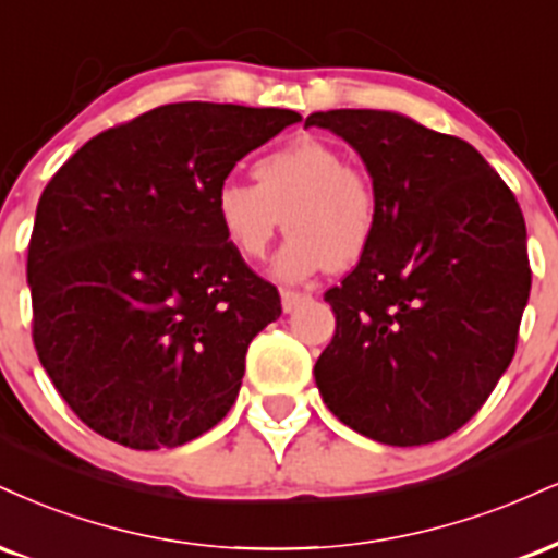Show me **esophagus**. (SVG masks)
<instances>
[{
	"label": "esophagus",
	"mask_w": 558,
	"mask_h": 558,
	"mask_svg": "<svg viewBox=\"0 0 558 558\" xmlns=\"http://www.w3.org/2000/svg\"><path fill=\"white\" fill-rule=\"evenodd\" d=\"M280 299H283V312H293L299 304H304V301H308L312 296L308 293H299V291H288V288H283L280 291Z\"/></svg>",
	"instance_id": "esophagus-1"
}]
</instances>
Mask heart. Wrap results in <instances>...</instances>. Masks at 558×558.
<instances>
[{
  "mask_svg": "<svg viewBox=\"0 0 558 558\" xmlns=\"http://www.w3.org/2000/svg\"><path fill=\"white\" fill-rule=\"evenodd\" d=\"M252 177L254 186L226 181L213 199L220 233L241 259L265 257L283 218L291 236L272 270L288 283L355 265L368 252L377 194L366 173L348 166L343 150L301 137L257 158Z\"/></svg>",
  "mask_w": 558,
  "mask_h": 558,
  "instance_id": "1",
  "label": "heart"
}]
</instances>
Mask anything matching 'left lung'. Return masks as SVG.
Instances as JSON below:
<instances>
[{
	"label": "left lung",
	"instance_id": "left-lung-1",
	"mask_svg": "<svg viewBox=\"0 0 558 558\" xmlns=\"http://www.w3.org/2000/svg\"><path fill=\"white\" fill-rule=\"evenodd\" d=\"M359 153L377 231L325 293L332 343L314 366L325 405L353 432L418 447L458 432L514 355L530 296L527 231L514 194L465 140L395 111H317Z\"/></svg>",
	"mask_w": 558,
	"mask_h": 558
}]
</instances>
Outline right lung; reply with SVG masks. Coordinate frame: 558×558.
<instances>
[{"label": "right lung", "instance_id": "right-lung-1", "mask_svg": "<svg viewBox=\"0 0 558 558\" xmlns=\"http://www.w3.org/2000/svg\"><path fill=\"white\" fill-rule=\"evenodd\" d=\"M296 111L169 104L87 140L38 199L33 343L66 405L132 449L179 447L236 402L278 288L231 250L213 199Z\"/></svg>", "mask_w": 558, "mask_h": 558}]
</instances>
